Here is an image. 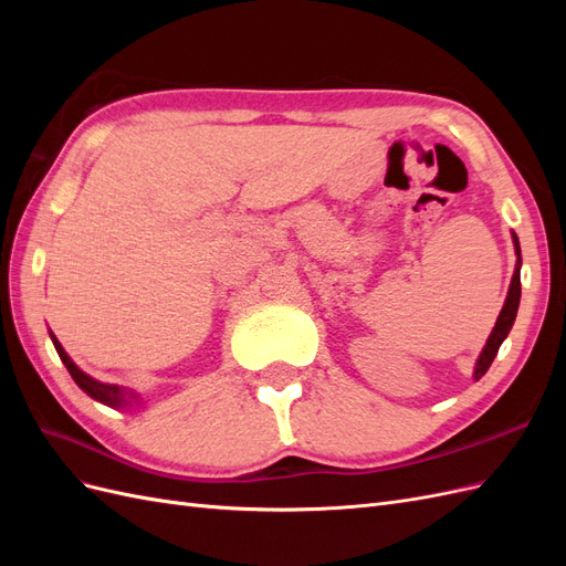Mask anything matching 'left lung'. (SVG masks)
<instances>
[{
	"label": "left lung",
	"instance_id": "1",
	"mask_svg": "<svg viewBox=\"0 0 566 566\" xmlns=\"http://www.w3.org/2000/svg\"><path fill=\"white\" fill-rule=\"evenodd\" d=\"M512 243H515V254H517V264H515V273H512V281H510V290H507V297L503 310L499 314V321H495L493 331L486 339V345L479 354L476 364H474V380L482 378V375L489 370V366L493 364L495 354H499L503 339L507 337V333L512 331V323L517 318V310H520V297H522V283H520V269H522V250H520V238L512 233Z\"/></svg>",
	"mask_w": 566,
	"mask_h": 566
}]
</instances>
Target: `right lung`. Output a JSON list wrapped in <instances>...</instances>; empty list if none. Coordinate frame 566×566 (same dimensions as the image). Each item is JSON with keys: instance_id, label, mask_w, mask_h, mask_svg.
I'll use <instances>...</instances> for the list:
<instances>
[{"instance_id": "1", "label": "right lung", "mask_w": 566, "mask_h": 566, "mask_svg": "<svg viewBox=\"0 0 566 566\" xmlns=\"http://www.w3.org/2000/svg\"><path fill=\"white\" fill-rule=\"evenodd\" d=\"M49 335H51V342H54V347H56V352H59V356H61L63 366L67 368V373H71V378L77 382V387H80L84 394H90V397H92L94 401H101V403H106V406H111V408H127V406H139V403H142V394H136L134 389H125V387H117V385L98 382V380L92 378V375L80 370V368L75 366L73 358L67 356L65 349L61 347V342L56 339V335H54V333H49Z\"/></svg>"}]
</instances>
